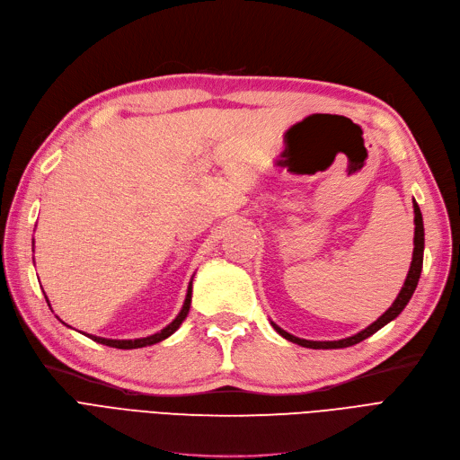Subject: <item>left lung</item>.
I'll use <instances>...</instances> for the list:
<instances>
[{
    "mask_svg": "<svg viewBox=\"0 0 460 460\" xmlns=\"http://www.w3.org/2000/svg\"><path fill=\"white\" fill-rule=\"evenodd\" d=\"M422 252H424V226H422V215H420V209L419 205L415 203V249H413V262H411V268H409V274H407V279L403 283V288L398 295V298L394 300V305L378 318L375 323H371L369 327H366L363 331H359L358 335L354 337H348V339H342V341H327V342H320V341H305V339H298V337H293L289 335L288 331L279 329L276 323L274 329L279 332V335L283 339H288L295 344H300V346H306V348H314V350H329V348H346V346H354L358 342H361L363 339L371 337L373 332H376L381 327H385L388 322H392L394 318H398V315L402 314V310L407 306L409 298L413 296L415 289H417V283H419V278H420V270H422Z\"/></svg>",
    "mask_w": 460,
    "mask_h": 460,
    "instance_id": "left-lung-1",
    "label": "left lung"
}]
</instances>
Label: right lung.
Segmentation results:
<instances>
[{"label":"right lung","mask_w":460,"mask_h":460,"mask_svg":"<svg viewBox=\"0 0 460 460\" xmlns=\"http://www.w3.org/2000/svg\"><path fill=\"white\" fill-rule=\"evenodd\" d=\"M190 300H192V281H190V285H188V293H186V300H184V306H182L181 314H179L177 318L172 320L165 329H162L160 332H155V335H150V337H146V339L114 341V339H102V337H93V335H87V337L93 339L94 342H99V344H106V346H110V348H119V350H133V348H145V346L155 344V342H160V341L167 339L169 335H172V332H175V331L181 327V323L184 322V318L188 315Z\"/></svg>","instance_id":"add662e5"}]
</instances>
